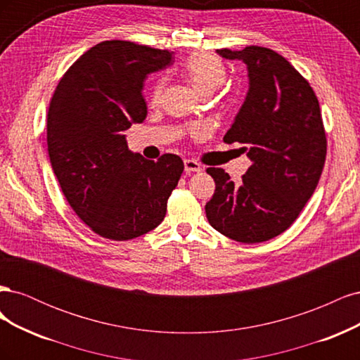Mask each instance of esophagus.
<instances>
[{
    "label": "esophagus",
    "instance_id": "esophagus-1",
    "mask_svg": "<svg viewBox=\"0 0 360 360\" xmlns=\"http://www.w3.org/2000/svg\"><path fill=\"white\" fill-rule=\"evenodd\" d=\"M184 171L186 174H192V172H200L201 171V165L193 159H184Z\"/></svg>",
    "mask_w": 360,
    "mask_h": 360
}]
</instances>
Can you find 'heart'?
<instances>
[{"mask_svg": "<svg viewBox=\"0 0 360 360\" xmlns=\"http://www.w3.org/2000/svg\"><path fill=\"white\" fill-rule=\"evenodd\" d=\"M183 70L195 86V90L202 96L210 94L216 89H219L226 79V68L224 61L212 52H193L186 63H184ZM163 85H165V79L163 78H158L155 81L150 91L151 103L158 102ZM191 134L193 136H201L204 134V129L201 126H192Z\"/></svg>", "mask_w": 360, "mask_h": 360, "instance_id": "heart-1", "label": "heart"}]
</instances>
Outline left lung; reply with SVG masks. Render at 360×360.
Here are the masks:
<instances>
[{
    "label": "left lung",
    "mask_w": 360,
    "mask_h": 360,
    "mask_svg": "<svg viewBox=\"0 0 360 360\" xmlns=\"http://www.w3.org/2000/svg\"><path fill=\"white\" fill-rule=\"evenodd\" d=\"M217 53L248 66L246 101L224 143L243 144L252 165L238 186L222 168H207L216 189L205 216L236 242H266L288 230L319 184L328 151L319 99L275 51L246 46Z\"/></svg>",
    "instance_id": "obj_1"
}]
</instances>
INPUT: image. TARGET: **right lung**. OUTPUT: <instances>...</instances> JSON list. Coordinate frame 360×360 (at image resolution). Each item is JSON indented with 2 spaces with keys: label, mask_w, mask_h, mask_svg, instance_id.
<instances>
[{
  "label": "right lung",
  "mask_w": 360,
  "mask_h": 360,
  "mask_svg": "<svg viewBox=\"0 0 360 360\" xmlns=\"http://www.w3.org/2000/svg\"><path fill=\"white\" fill-rule=\"evenodd\" d=\"M172 52L127 40L97 43L61 76L48 111V153L68 202L97 236L130 240L163 221L184 169L180 156L156 162L127 148L122 132L143 123L146 76Z\"/></svg>",
  "instance_id": "obj_1"
}]
</instances>
